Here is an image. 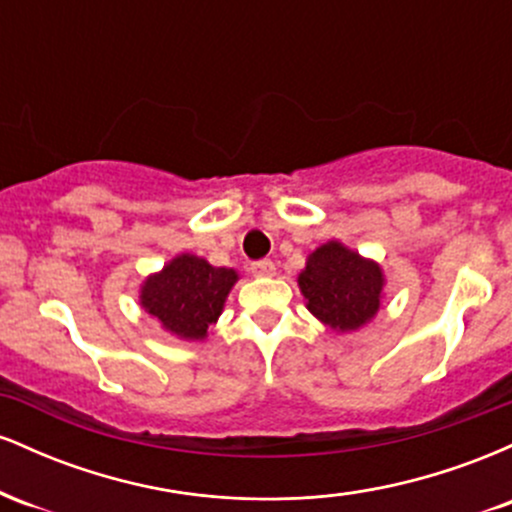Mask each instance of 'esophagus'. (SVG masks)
Returning a JSON list of instances; mask_svg holds the SVG:
<instances>
[{"label":"esophagus","mask_w":512,"mask_h":512,"mask_svg":"<svg viewBox=\"0 0 512 512\" xmlns=\"http://www.w3.org/2000/svg\"><path fill=\"white\" fill-rule=\"evenodd\" d=\"M250 269H252V274H255V276H274V272H276V267H274L272 260L255 262Z\"/></svg>","instance_id":"34e87169"}]
</instances>
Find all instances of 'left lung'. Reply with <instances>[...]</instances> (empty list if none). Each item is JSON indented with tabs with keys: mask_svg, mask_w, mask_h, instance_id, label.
<instances>
[{
	"mask_svg": "<svg viewBox=\"0 0 512 512\" xmlns=\"http://www.w3.org/2000/svg\"><path fill=\"white\" fill-rule=\"evenodd\" d=\"M298 286L317 320L337 332H354L380 310L385 274L378 262L330 240L308 257Z\"/></svg>",
	"mask_w": 512,
	"mask_h": 512,
	"instance_id": "8db88e82",
	"label": "left lung"
}]
</instances>
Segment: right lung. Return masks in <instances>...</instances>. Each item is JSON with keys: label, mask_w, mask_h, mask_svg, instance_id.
Wrapping results in <instances>:
<instances>
[{"label": "right lung", "mask_w": 512, "mask_h": 512, "mask_svg": "<svg viewBox=\"0 0 512 512\" xmlns=\"http://www.w3.org/2000/svg\"><path fill=\"white\" fill-rule=\"evenodd\" d=\"M238 281L236 269L211 267L202 257L182 252L158 274L146 276L139 301L163 330L199 342L219 320L223 303Z\"/></svg>", "instance_id": "right-lung-1"}]
</instances>
